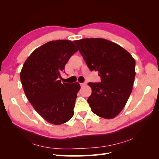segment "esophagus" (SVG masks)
<instances>
[{
	"instance_id": "34e87169",
	"label": "esophagus",
	"mask_w": 159,
	"mask_h": 159,
	"mask_svg": "<svg viewBox=\"0 0 159 159\" xmlns=\"http://www.w3.org/2000/svg\"><path fill=\"white\" fill-rule=\"evenodd\" d=\"M87 85V82H85V83H80V86L81 87H83Z\"/></svg>"
}]
</instances>
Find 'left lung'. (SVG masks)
Returning <instances> with one entry per match:
<instances>
[{"mask_svg": "<svg viewBox=\"0 0 159 159\" xmlns=\"http://www.w3.org/2000/svg\"><path fill=\"white\" fill-rule=\"evenodd\" d=\"M91 71L98 72L101 82L89 83L92 92L87 99L92 112L112 119L126 105L133 90L135 61L116 43L102 38L74 42Z\"/></svg>", "mask_w": 159, "mask_h": 159, "instance_id": "left-lung-1", "label": "left lung"}]
</instances>
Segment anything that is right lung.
Listing matches in <instances>:
<instances>
[{
    "label": "right lung",
    "instance_id": "obj_1",
    "mask_svg": "<svg viewBox=\"0 0 159 159\" xmlns=\"http://www.w3.org/2000/svg\"><path fill=\"white\" fill-rule=\"evenodd\" d=\"M78 50L70 40L50 41L33 51L20 72L24 92L35 110L48 122L59 125L74 116L79 83H61V72Z\"/></svg>",
    "mask_w": 159,
    "mask_h": 159
}]
</instances>
